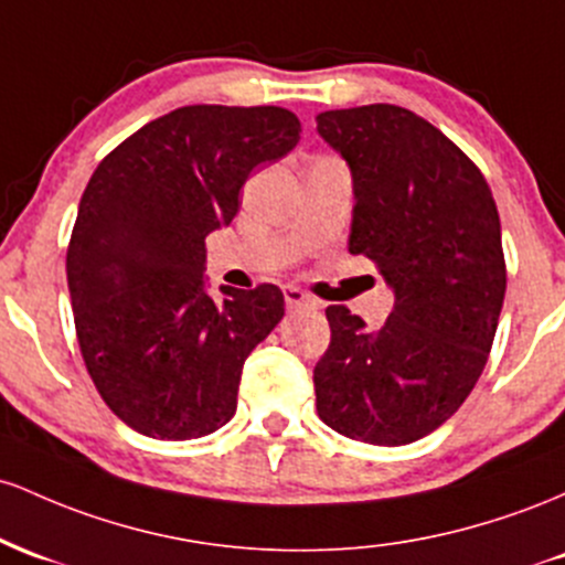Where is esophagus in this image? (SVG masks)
Returning <instances> with one entry per match:
<instances>
[{"instance_id":"34e87169","label":"esophagus","mask_w":565,"mask_h":565,"mask_svg":"<svg viewBox=\"0 0 565 565\" xmlns=\"http://www.w3.org/2000/svg\"><path fill=\"white\" fill-rule=\"evenodd\" d=\"M282 296H285V307H288V309H312V307H317V301L312 299V296L303 294V290L296 288V285H285Z\"/></svg>"}]
</instances>
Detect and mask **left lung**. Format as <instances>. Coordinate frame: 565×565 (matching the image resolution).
<instances>
[{
	"mask_svg": "<svg viewBox=\"0 0 565 565\" xmlns=\"http://www.w3.org/2000/svg\"><path fill=\"white\" fill-rule=\"evenodd\" d=\"M352 170L350 253L395 290L379 331L333 303L315 365L317 414L371 446H405L459 411L488 363L507 290L502 224L465 151L392 104L317 114Z\"/></svg>",
	"mask_w": 565,
	"mask_h": 565,
	"instance_id": "1",
	"label": "left lung"
}]
</instances>
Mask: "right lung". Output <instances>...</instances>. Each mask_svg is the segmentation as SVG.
Wrapping results in <instances>:
<instances>
[{
	"mask_svg": "<svg viewBox=\"0 0 565 565\" xmlns=\"http://www.w3.org/2000/svg\"><path fill=\"white\" fill-rule=\"evenodd\" d=\"M280 106H181L100 160L66 250L82 360L104 403L157 440L237 411L243 365L282 320L277 285L205 294V237L239 211L250 170L299 143Z\"/></svg>",
	"mask_w": 565,
	"mask_h": 565,
	"instance_id": "add662e5",
	"label": "right lung"
}]
</instances>
